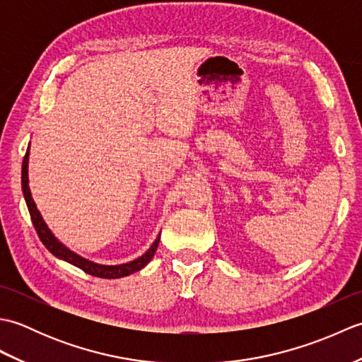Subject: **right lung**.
<instances>
[{"mask_svg":"<svg viewBox=\"0 0 362 362\" xmlns=\"http://www.w3.org/2000/svg\"><path fill=\"white\" fill-rule=\"evenodd\" d=\"M28 163H29V148L26 151V156L23 158V166H21V188H23V196H25V201L28 205V210L30 214V221L35 227V232L40 238V241L43 245L48 249L54 257H57L60 259L66 261L76 267L82 269L83 272H87L93 276H99V279H121V276H127L130 274H134L136 271H140L146 264L149 263L152 257L156 255L158 243H160V235L157 236V240L152 243L148 252L144 253L143 257H138L134 261H129L126 264H117V266H105V264H98L93 263V261H88L86 258H82L78 253H74L68 247L60 243L56 236L52 235L51 230L46 226V222L43 221L40 211L37 210V205L34 202L33 196H30V189H29V179H28Z\"/></svg>","mask_w":362,"mask_h":362,"instance_id":"obj_1","label":"right lung"}]
</instances>
